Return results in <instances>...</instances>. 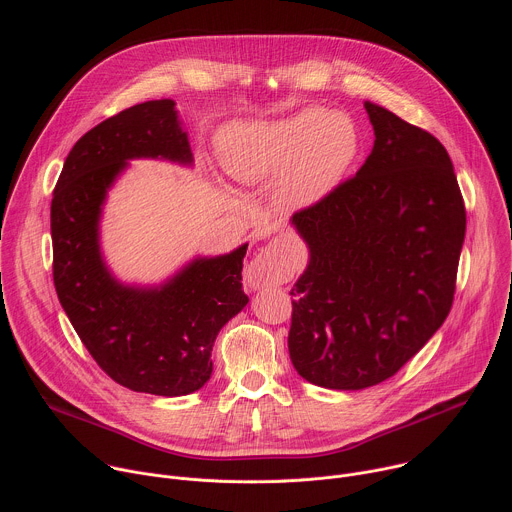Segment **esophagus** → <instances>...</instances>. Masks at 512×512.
Returning a JSON list of instances; mask_svg holds the SVG:
<instances>
[{
  "label": "esophagus",
  "mask_w": 512,
  "mask_h": 512,
  "mask_svg": "<svg viewBox=\"0 0 512 512\" xmlns=\"http://www.w3.org/2000/svg\"><path fill=\"white\" fill-rule=\"evenodd\" d=\"M279 279V265L275 255L265 249L245 269V283L251 289H263L275 285Z\"/></svg>",
  "instance_id": "1"
}]
</instances>
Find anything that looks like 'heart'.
I'll list each match as a JSON object with an SVG mask.
<instances>
[{
  "label": "heart",
  "mask_w": 512,
  "mask_h": 512,
  "mask_svg": "<svg viewBox=\"0 0 512 512\" xmlns=\"http://www.w3.org/2000/svg\"><path fill=\"white\" fill-rule=\"evenodd\" d=\"M360 154L352 117L306 107L269 121H235L218 135V156L229 176L259 184L277 176L275 200L285 210H308L328 198Z\"/></svg>",
  "instance_id": "heart-1"
}]
</instances>
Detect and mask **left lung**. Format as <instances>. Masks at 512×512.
I'll return each instance as SVG.
<instances>
[{
	"instance_id": "8db88e82",
	"label": "left lung",
	"mask_w": 512,
	"mask_h": 512,
	"mask_svg": "<svg viewBox=\"0 0 512 512\" xmlns=\"http://www.w3.org/2000/svg\"><path fill=\"white\" fill-rule=\"evenodd\" d=\"M375 145L291 227L308 265L287 338L308 383L358 391L393 377L450 314L466 235L452 160L431 133L364 101Z\"/></svg>"
}]
</instances>
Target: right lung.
I'll return each instance as SVG.
<instances>
[{"mask_svg":"<svg viewBox=\"0 0 512 512\" xmlns=\"http://www.w3.org/2000/svg\"><path fill=\"white\" fill-rule=\"evenodd\" d=\"M131 160L192 168L188 131L172 99L105 119L66 156L50 206L54 287L72 328L115 383L182 397L210 379L216 334L249 302L241 285L249 243L196 255L160 283L121 281L105 259L101 221Z\"/></svg>","mask_w":512,"mask_h":512,"instance_id":"add662e5","label":"right lung"}]
</instances>
